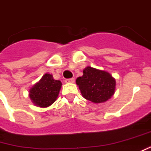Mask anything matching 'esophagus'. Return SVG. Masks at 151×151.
Instances as JSON below:
<instances>
[{
    "label": "esophagus",
    "instance_id": "1",
    "mask_svg": "<svg viewBox=\"0 0 151 151\" xmlns=\"http://www.w3.org/2000/svg\"><path fill=\"white\" fill-rule=\"evenodd\" d=\"M65 83H74V78H68V79H65Z\"/></svg>",
    "mask_w": 151,
    "mask_h": 151
}]
</instances>
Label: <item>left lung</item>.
Instances as JSON below:
<instances>
[{"label":"left lung","instance_id":"1","mask_svg":"<svg viewBox=\"0 0 151 151\" xmlns=\"http://www.w3.org/2000/svg\"><path fill=\"white\" fill-rule=\"evenodd\" d=\"M83 96L94 103H103L112 96L115 91V79L109 73L86 67L83 75L76 80Z\"/></svg>","mask_w":151,"mask_h":151}]
</instances>
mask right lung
Here are the masks:
<instances>
[{
	"instance_id": "add662e5",
	"label": "right lung",
	"mask_w": 151,
	"mask_h": 151,
	"mask_svg": "<svg viewBox=\"0 0 151 151\" xmlns=\"http://www.w3.org/2000/svg\"><path fill=\"white\" fill-rule=\"evenodd\" d=\"M61 85L60 81L55 80L51 74L46 73L32 87L29 96L36 105L42 108L48 107L57 99Z\"/></svg>"
}]
</instances>
